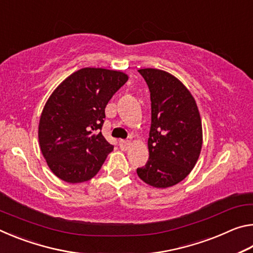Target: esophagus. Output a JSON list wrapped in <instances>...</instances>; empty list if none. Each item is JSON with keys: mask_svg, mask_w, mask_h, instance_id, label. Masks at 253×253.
<instances>
[{"mask_svg": "<svg viewBox=\"0 0 253 253\" xmlns=\"http://www.w3.org/2000/svg\"><path fill=\"white\" fill-rule=\"evenodd\" d=\"M130 140H126V139H121L119 140V146L123 149V151H127L128 148L130 147Z\"/></svg>", "mask_w": 253, "mask_h": 253, "instance_id": "obj_1", "label": "esophagus"}]
</instances>
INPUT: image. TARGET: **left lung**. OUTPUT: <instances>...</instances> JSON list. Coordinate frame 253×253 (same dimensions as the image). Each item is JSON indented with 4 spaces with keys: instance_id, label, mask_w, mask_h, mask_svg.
Here are the masks:
<instances>
[{
    "instance_id": "1",
    "label": "left lung",
    "mask_w": 253,
    "mask_h": 253,
    "mask_svg": "<svg viewBox=\"0 0 253 253\" xmlns=\"http://www.w3.org/2000/svg\"><path fill=\"white\" fill-rule=\"evenodd\" d=\"M138 72L151 92L152 123L149 158L137 175L148 185L166 188L183 181L198 162L202 123L193 96L177 78L152 68Z\"/></svg>"
}]
</instances>
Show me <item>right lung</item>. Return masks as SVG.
Masks as SVG:
<instances>
[{"instance_id":"right-lung-1","label":"right lung","mask_w":253,"mask_h":253,"mask_svg":"<svg viewBox=\"0 0 253 253\" xmlns=\"http://www.w3.org/2000/svg\"><path fill=\"white\" fill-rule=\"evenodd\" d=\"M128 76L84 68L60 84L42 110L39 143L52 173L68 183L89 181L114 146L101 134L105 108Z\"/></svg>"}]
</instances>
